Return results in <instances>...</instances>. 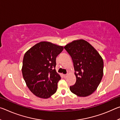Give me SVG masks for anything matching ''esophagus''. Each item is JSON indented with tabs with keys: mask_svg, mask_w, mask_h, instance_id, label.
I'll return each mask as SVG.
<instances>
[{
	"mask_svg": "<svg viewBox=\"0 0 120 120\" xmlns=\"http://www.w3.org/2000/svg\"><path fill=\"white\" fill-rule=\"evenodd\" d=\"M68 76V74H66V75H64V77H65V78H66Z\"/></svg>",
	"mask_w": 120,
	"mask_h": 120,
	"instance_id": "esophagus-1",
	"label": "esophagus"
}]
</instances>
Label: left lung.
Listing matches in <instances>:
<instances>
[{
	"label": "left lung",
	"instance_id": "obj_1",
	"mask_svg": "<svg viewBox=\"0 0 120 120\" xmlns=\"http://www.w3.org/2000/svg\"><path fill=\"white\" fill-rule=\"evenodd\" d=\"M64 48L74 63L76 82L70 90L79 97L93 94L100 84L103 76V60L97 51L86 41H73Z\"/></svg>",
	"mask_w": 120,
	"mask_h": 120
}]
</instances>
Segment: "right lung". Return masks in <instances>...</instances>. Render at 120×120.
Wrapping results in <instances>:
<instances>
[{"label": "right lung", "instance_id": "obj_1", "mask_svg": "<svg viewBox=\"0 0 120 120\" xmlns=\"http://www.w3.org/2000/svg\"><path fill=\"white\" fill-rule=\"evenodd\" d=\"M63 50L62 46L42 41L24 54L22 74L27 87L35 96L48 98L56 92L61 79L55 69L56 58Z\"/></svg>", "mask_w": 120, "mask_h": 120}]
</instances>
